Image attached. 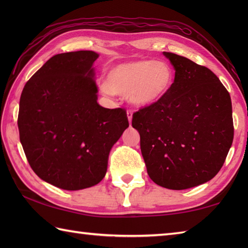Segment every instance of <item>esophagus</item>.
I'll list each match as a JSON object with an SVG mask.
<instances>
[{"label": "esophagus", "instance_id": "1", "mask_svg": "<svg viewBox=\"0 0 248 248\" xmlns=\"http://www.w3.org/2000/svg\"><path fill=\"white\" fill-rule=\"evenodd\" d=\"M127 116H128L129 123L131 124V121H132V112H131V110H128V112H127Z\"/></svg>", "mask_w": 248, "mask_h": 248}]
</instances>
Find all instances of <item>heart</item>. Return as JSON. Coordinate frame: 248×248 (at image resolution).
Returning a JSON list of instances; mask_svg holds the SVG:
<instances>
[{
  "label": "heart",
  "instance_id": "obj_1",
  "mask_svg": "<svg viewBox=\"0 0 248 248\" xmlns=\"http://www.w3.org/2000/svg\"><path fill=\"white\" fill-rule=\"evenodd\" d=\"M173 82L175 72L166 62L136 60L110 68L102 92L125 96L133 107L148 108L167 96Z\"/></svg>",
  "mask_w": 248,
  "mask_h": 248
}]
</instances>
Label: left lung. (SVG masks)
Segmentation results:
<instances>
[{
	"mask_svg": "<svg viewBox=\"0 0 248 248\" xmlns=\"http://www.w3.org/2000/svg\"><path fill=\"white\" fill-rule=\"evenodd\" d=\"M175 82L159 103L133 114L147 172L157 186L186 189L211 180L233 140L230 94L214 73L180 55L163 52Z\"/></svg>",
	"mask_w": 248,
	"mask_h": 248,
	"instance_id": "8db88e82",
	"label": "left lung"
}]
</instances>
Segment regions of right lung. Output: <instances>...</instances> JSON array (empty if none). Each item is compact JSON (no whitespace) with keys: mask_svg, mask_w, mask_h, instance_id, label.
<instances>
[{"mask_svg":"<svg viewBox=\"0 0 248 248\" xmlns=\"http://www.w3.org/2000/svg\"><path fill=\"white\" fill-rule=\"evenodd\" d=\"M93 51L54 55L21 93L20 141L31 170L66 191L96 186L108 170L109 151L129 127L123 108L98 102Z\"/></svg>","mask_w":248,"mask_h":248,"instance_id":"add662e5","label":"right lung"}]
</instances>
